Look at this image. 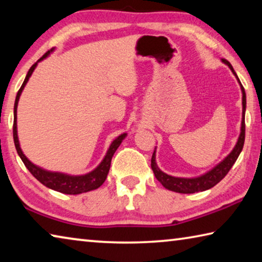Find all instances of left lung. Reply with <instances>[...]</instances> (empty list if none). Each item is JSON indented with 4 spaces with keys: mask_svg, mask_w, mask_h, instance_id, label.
I'll use <instances>...</instances> for the list:
<instances>
[{
    "mask_svg": "<svg viewBox=\"0 0 262 262\" xmlns=\"http://www.w3.org/2000/svg\"><path fill=\"white\" fill-rule=\"evenodd\" d=\"M225 64H227L229 69L232 70L233 74L238 79L240 84L241 92H243V120H241V132L238 138V142H236L234 148H233L231 154H229L226 158H225L223 162H220L216 166H214L208 172L205 173V174H201L199 177H195V178H179V177H172L170 174H166L164 173L158 165L156 163V148L154 155H152L151 158V167L152 171H154L156 178L160 184L163 185L165 188L167 190L178 192V193H195V192H203L206 190H210L213 186H215L221 179L225 178V176L227 174L228 171L231 170L233 164L236 162L240 152L243 151L244 143H245V111H246V92H245L244 86L241 85L240 80L236 76L234 69L231 66V63L226 59H223Z\"/></svg>",
    "mask_w": 262,
    "mask_h": 262,
    "instance_id": "8db88e82",
    "label": "left lung"
}]
</instances>
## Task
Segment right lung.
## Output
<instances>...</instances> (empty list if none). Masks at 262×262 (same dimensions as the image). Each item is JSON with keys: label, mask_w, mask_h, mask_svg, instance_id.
I'll return each mask as SVG.
<instances>
[{"label": "right lung", "mask_w": 262, "mask_h": 262, "mask_svg": "<svg viewBox=\"0 0 262 262\" xmlns=\"http://www.w3.org/2000/svg\"><path fill=\"white\" fill-rule=\"evenodd\" d=\"M52 50H54V48H52V49L48 52H46V54H44L37 62L33 64V67H31L29 71H28L26 79H24L22 86L19 88L17 95H16L15 105H14V125H13L14 143H15L16 151H17L19 158L22 159L23 164L26 165V167L30 171L31 174H33L39 183L43 184L44 186L51 188V190L61 192V193H66V194H79V193L96 190V188H98L100 185L105 182L108 170H110L112 157H114V154L116 152V150L119 147L120 143L123 142V139L126 137V134L118 136L117 138H116L114 142L111 143L105 157H104V159L102 160V163H100L94 171H91L83 176H70V174H66V173H61V172L47 171L42 167L36 166L35 164L31 163L30 160L28 159L26 156H24V154L21 150V147H19V142H18V137H17V120H16L17 119V104L19 100V96H21L24 86H26L27 82L29 80L31 74H33L35 70V68L37 67V63L43 61L44 58H47L48 56L50 55V52H52Z\"/></svg>", "instance_id": "1"}]
</instances>
